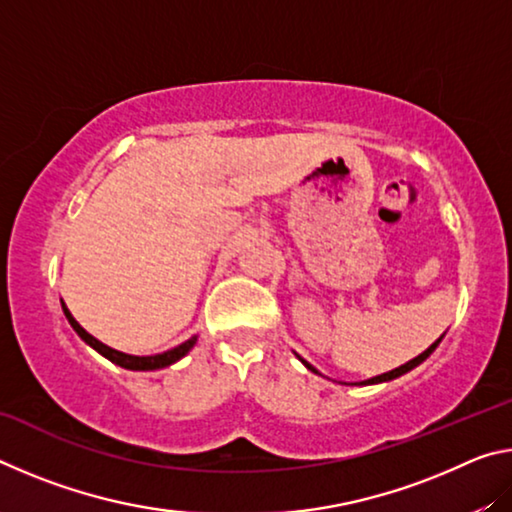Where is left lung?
<instances>
[{
	"label": "left lung",
	"instance_id": "1",
	"mask_svg": "<svg viewBox=\"0 0 512 512\" xmlns=\"http://www.w3.org/2000/svg\"><path fill=\"white\" fill-rule=\"evenodd\" d=\"M443 336H445V334H443ZM443 336H440V339H438V341H433V343L429 345V348H427V350H424L422 354H418V357H415V359H411V361H406V363H404V366H400V368H395V370H388V372H384V375H377V377H370V379H363V381H354V386H372V384H384V381H393V379H397V377H402V375H406V372H411L413 368H418L422 361H427V359H429V354H431L433 350H436V348H438V345H440V341H443ZM296 357H298V359H300L302 363H305V368H307V370H311V372H314V375H320V377H325V375H323V372H320V370H316L314 366H311V363H309V361H305V359H302V357H300V354H296ZM339 384H345V381H339Z\"/></svg>",
	"mask_w": 512,
	"mask_h": 512
}]
</instances>
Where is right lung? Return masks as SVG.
<instances>
[{
  "instance_id": "1",
  "label": "right lung",
  "mask_w": 512,
  "mask_h": 512,
  "mask_svg": "<svg viewBox=\"0 0 512 512\" xmlns=\"http://www.w3.org/2000/svg\"><path fill=\"white\" fill-rule=\"evenodd\" d=\"M60 305H63V311H65V316H67V320H69V325L74 327V332L81 336V339L90 345L92 350H97L101 357H106L108 361H112V363H117V366H121V368H126V370H160V368H167V366H171V363H176V361H180L185 357V354L194 348L196 345V341H198V336H192V339H187L185 343H180V345H176V348H171V350H167V352H160V354H151V357H137V354H126V352H119V350H115V348H110V345H106V343H101L99 339H94V336L90 334V332H85V329L79 325V320H76L74 316H72V311L67 309V305L63 300H60Z\"/></svg>"
}]
</instances>
